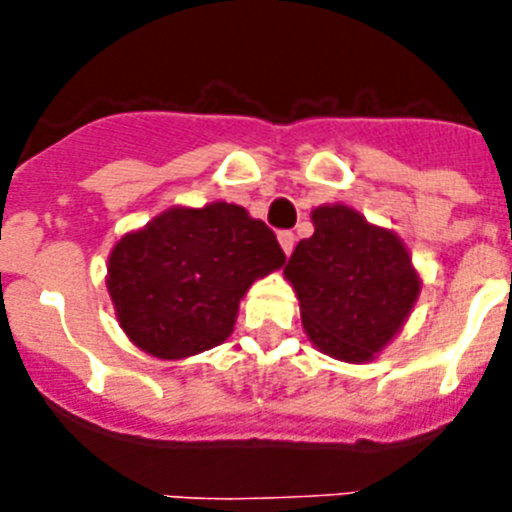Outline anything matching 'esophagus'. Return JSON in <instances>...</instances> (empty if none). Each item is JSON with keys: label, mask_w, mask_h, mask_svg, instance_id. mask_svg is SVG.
I'll return each mask as SVG.
<instances>
[{"label": "esophagus", "mask_w": 512, "mask_h": 512, "mask_svg": "<svg viewBox=\"0 0 512 512\" xmlns=\"http://www.w3.org/2000/svg\"><path fill=\"white\" fill-rule=\"evenodd\" d=\"M295 243H297V238L292 230H282V233H279V246H282V251L287 253V256L295 251Z\"/></svg>", "instance_id": "esophagus-1"}]
</instances>
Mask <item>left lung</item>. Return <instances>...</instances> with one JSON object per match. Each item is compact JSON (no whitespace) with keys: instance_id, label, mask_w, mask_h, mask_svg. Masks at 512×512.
Returning a JSON list of instances; mask_svg holds the SVG:
<instances>
[{"instance_id":"obj_1","label":"left lung","mask_w":512,"mask_h":512,"mask_svg":"<svg viewBox=\"0 0 512 512\" xmlns=\"http://www.w3.org/2000/svg\"><path fill=\"white\" fill-rule=\"evenodd\" d=\"M310 217L315 233L284 266L302 328L330 359L366 364L408 323L423 279L400 235L354 207L320 205Z\"/></svg>"}]
</instances>
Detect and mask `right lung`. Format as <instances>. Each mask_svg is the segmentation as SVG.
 <instances>
[{"label":"right lung","mask_w":512,"mask_h":512,"mask_svg":"<svg viewBox=\"0 0 512 512\" xmlns=\"http://www.w3.org/2000/svg\"><path fill=\"white\" fill-rule=\"evenodd\" d=\"M277 235L246 207H169L112 246L107 292L125 336L156 359L215 348L251 284L282 269Z\"/></svg>","instance_id":"1"}]
</instances>
